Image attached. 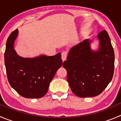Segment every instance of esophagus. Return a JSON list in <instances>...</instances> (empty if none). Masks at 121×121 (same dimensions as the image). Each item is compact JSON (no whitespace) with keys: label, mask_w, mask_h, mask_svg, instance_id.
<instances>
[{"label":"esophagus","mask_w":121,"mask_h":121,"mask_svg":"<svg viewBox=\"0 0 121 121\" xmlns=\"http://www.w3.org/2000/svg\"><path fill=\"white\" fill-rule=\"evenodd\" d=\"M62 61H65L66 60V57H67L68 55V52L66 51H64L62 53Z\"/></svg>","instance_id":"esophagus-1"}]
</instances>
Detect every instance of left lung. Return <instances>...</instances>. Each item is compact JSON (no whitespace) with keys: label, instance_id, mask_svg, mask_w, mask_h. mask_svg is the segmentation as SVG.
I'll use <instances>...</instances> for the list:
<instances>
[{"label":"left lung","instance_id":"obj_1","mask_svg":"<svg viewBox=\"0 0 121 121\" xmlns=\"http://www.w3.org/2000/svg\"><path fill=\"white\" fill-rule=\"evenodd\" d=\"M99 48L93 51L88 39L72 47L63 66L72 91L80 97L99 95L111 81L114 72L115 54L108 33L97 35Z\"/></svg>","mask_w":121,"mask_h":121}]
</instances>
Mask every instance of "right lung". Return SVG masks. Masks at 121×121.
<instances>
[{
	"label": "right lung",
	"instance_id": "1",
	"mask_svg": "<svg viewBox=\"0 0 121 121\" xmlns=\"http://www.w3.org/2000/svg\"><path fill=\"white\" fill-rule=\"evenodd\" d=\"M18 30L8 37L4 52V65L11 87L25 98L39 99L47 93L56 71L62 65L61 54L40 55L34 58L18 56L13 49Z\"/></svg>",
	"mask_w": 121,
	"mask_h": 121
}]
</instances>
